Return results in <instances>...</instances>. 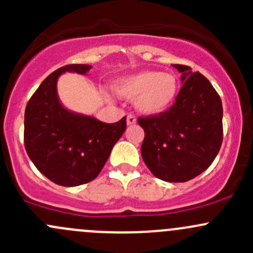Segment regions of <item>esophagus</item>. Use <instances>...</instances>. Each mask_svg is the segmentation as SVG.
<instances>
[{"label": "esophagus", "mask_w": 253, "mask_h": 253, "mask_svg": "<svg viewBox=\"0 0 253 253\" xmlns=\"http://www.w3.org/2000/svg\"><path fill=\"white\" fill-rule=\"evenodd\" d=\"M136 122H137V119L133 116V115H128V116H127V125H128V126L134 125Z\"/></svg>", "instance_id": "1"}]
</instances>
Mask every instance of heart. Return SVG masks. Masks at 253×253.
I'll list each match as a JSON object with an SVG mask.
<instances>
[{"instance_id": "1", "label": "heart", "mask_w": 253, "mask_h": 253, "mask_svg": "<svg viewBox=\"0 0 253 253\" xmlns=\"http://www.w3.org/2000/svg\"><path fill=\"white\" fill-rule=\"evenodd\" d=\"M180 89L172 73L143 71L116 82L115 90L127 99H136V108L145 115L165 111L174 104Z\"/></svg>"}]
</instances>
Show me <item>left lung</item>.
I'll return each mask as SVG.
<instances>
[{"instance_id": "8db88e82", "label": "left lung", "mask_w": 253, "mask_h": 253, "mask_svg": "<svg viewBox=\"0 0 253 253\" xmlns=\"http://www.w3.org/2000/svg\"><path fill=\"white\" fill-rule=\"evenodd\" d=\"M182 86L174 105L138 117L144 129L141 153L155 177L186 182L211 167L223 142V105L211 82L188 66L174 65Z\"/></svg>"}]
</instances>
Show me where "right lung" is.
<instances>
[{
  "label": "right lung",
  "mask_w": 253,
  "mask_h": 253,
  "mask_svg": "<svg viewBox=\"0 0 253 253\" xmlns=\"http://www.w3.org/2000/svg\"><path fill=\"white\" fill-rule=\"evenodd\" d=\"M90 68L67 65L56 70L42 81L25 108L24 145L30 160L48 180L66 187L90 182L100 174L126 129V116L105 124L67 110L58 100L60 75H85Z\"/></svg>",
  "instance_id": "1"
}]
</instances>
